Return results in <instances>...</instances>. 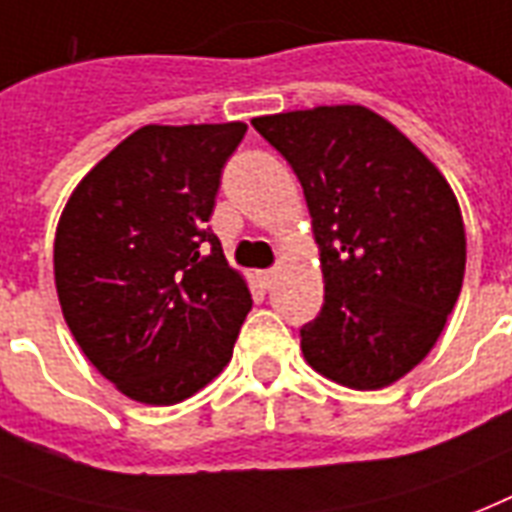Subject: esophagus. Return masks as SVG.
Wrapping results in <instances>:
<instances>
[{
  "label": "esophagus",
  "mask_w": 512,
  "mask_h": 512,
  "mask_svg": "<svg viewBox=\"0 0 512 512\" xmlns=\"http://www.w3.org/2000/svg\"><path fill=\"white\" fill-rule=\"evenodd\" d=\"M276 276H279V271H276V268H268V271L257 273V279H260V284H263L265 290H271L273 282H276Z\"/></svg>",
  "instance_id": "obj_1"
}]
</instances>
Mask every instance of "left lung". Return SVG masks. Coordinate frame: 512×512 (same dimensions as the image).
<instances>
[{
	"mask_svg": "<svg viewBox=\"0 0 512 512\" xmlns=\"http://www.w3.org/2000/svg\"><path fill=\"white\" fill-rule=\"evenodd\" d=\"M298 174L325 306L300 330L311 368L381 389L427 357L454 311L467 239L454 190L386 117L335 104L252 120Z\"/></svg>",
	"mask_w": 512,
	"mask_h": 512,
	"instance_id": "1",
	"label": "left lung"
}]
</instances>
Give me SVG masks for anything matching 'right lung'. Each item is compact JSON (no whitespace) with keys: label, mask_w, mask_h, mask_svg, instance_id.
I'll use <instances>...</instances> for the list:
<instances>
[{"label":"right lung","mask_w":512,"mask_h":512,"mask_svg":"<svg viewBox=\"0 0 512 512\" xmlns=\"http://www.w3.org/2000/svg\"><path fill=\"white\" fill-rule=\"evenodd\" d=\"M244 134V123L142 126L61 212L53 271L66 325L136 403H182L220 376L252 308L206 228Z\"/></svg>","instance_id":"right-lung-1"}]
</instances>
